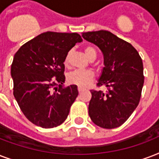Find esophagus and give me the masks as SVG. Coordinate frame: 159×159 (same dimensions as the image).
<instances>
[{
  "instance_id": "34e87169",
  "label": "esophagus",
  "mask_w": 159,
  "mask_h": 159,
  "mask_svg": "<svg viewBox=\"0 0 159 159\" xmlns=\"http://www.w3.org/2000/svg\"><path fill=\"white\" fill-rule=\"evenodd\" d=\"M78 91H79V93H81V92L83 91V89L80 88V87H79V88H78Z\"/></svg>"
}]
</instances>
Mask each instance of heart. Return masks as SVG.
Wrapping results in <instances>:
<instances>
[{"label":"heart","instance_id":"heart-1","mask_svg":"<svg viewBox=\"0 0 159 159\" xmlns=\"http://www.w3.org/2000/svg\"><path fill=\"white\" fill-rule=\"evenodd\" d=\"M84 53L89 60H93L96 59V50L93 46H87L84 48ZM70 53L69 52L65 59V64L66 66L70 62ZM93 78H94V75L93 72L87 70H76L69 73L67 75V80L69 82L79 87H86L93 81Z\"/></svg>","mask_w":159,"mask_h":159}]
</instances>
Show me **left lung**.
I'll list each match as a JSON object with an SVG mask.
<instances>
[{"label": "left lung", "instance_id": "obj_1", "mask_svg": "<svg viewBox=\"0 0 159 159\" xmlns=\"http://www.w3.org/2000/svg\"><path fill=\"white\" fill-rule=\"evenodd\" d=\"M84 39L93 43L104 55V67L97 84L108 89H91L89 115L104 129L124 124L137 108L144 82L142 59L130 43L108 30L83 32Z\"/></svg>", "mask_w": 159, "mask_h": 159}]
</instances>
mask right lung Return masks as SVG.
Segmentation results:
<instances>
[{"label":"right lung","instance_id":"right-lung-1","mask_svg":"<svg viewBox=\"0 0 159 159\" xmlns=\"http://www.w3.org/2000/svg\"><path fill=\"white\" fill-rule=\"evenodd\" d=\"M82 38L78 33L47 31L15 54L11 73L20 109L35 125L51 129L62 124L79 94L75 84L63 88L66 55Z\"/></svg>","mask_w":159,"mask_h":159}]
</instances>
